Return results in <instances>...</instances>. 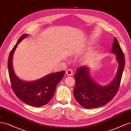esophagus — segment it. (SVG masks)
Segmentation results:
<instances>
[{"mask_svg": "<svg viewBox=\"0 0 131 131\" xmlns=\"http://www.w3.org/2000/svg\"><path fill=\"white\" fill-rule=\"evenodd\" d=\"M66 73L67 75H71L73 74V70L72 69L67 70L66 71Z\"/></svg>", "mask_w": 131, "mask_h": 131, "instance_id": "obj_1", "label": "esophagus"}]
</instances>
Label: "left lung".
Instances as JSON below:
<instances>
[{
    "mask_svg": "<svg viewBox=\"0 0 131 131\" xmlns=\"http://www.w3.org/2000/svg\"><path fill=\"white\" fill-rule=\"evenodd\" d=\"M112 52L116 56L119 68L116 77L109 85L102 86L96 83L91 77L88 67H79L74 75L75 81L74 96L83 107L91 109L102 106L112 100L119 90L125 61L124 52L116 37L112 45Z\"/></svg>",
    "mask_w": 131,
    "mask_h": 131,
    "instance_id": "1",
    "label": "left lung"
}]
</instances>
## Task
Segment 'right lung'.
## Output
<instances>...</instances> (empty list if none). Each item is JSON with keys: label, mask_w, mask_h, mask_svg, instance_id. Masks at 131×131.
Segmentation results:
<instances>
[{"label": "right lung", "mask_w": 131, "mask_h": 131, "mask_svg": "<svg viewBox=\"0 0 131 131\" xmlns=\"http://www.w3.org/2000/svg\"><path fill=\"white\" fill-rule=\"evenodd\" d=\"M27 34L21 36L11 50L7 67L12 89L23 102L34 107H41L47 104L53 97L58 83L64 77L65 71L49 74L34 81H24L15 74L12 67V58L17 46Z\"/></svg>", "instance_id": "right-lung-1"}]
</instances>
